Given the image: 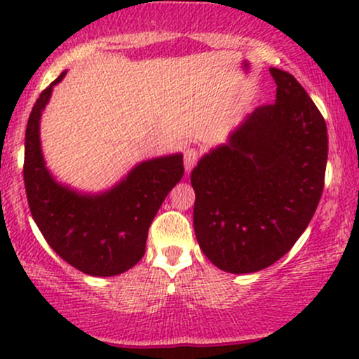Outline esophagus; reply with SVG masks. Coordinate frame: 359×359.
I'll use <instances>...</instances> for the list:
<instances>
[{
  "label": "esophagus",
  "instance_id": "obj_1",
  "mask_svg": "<svg viewBox=\"0 0 359 359\" xmlns=\"http://www.w3.org/2000/svg\"><path fill=\"white\" fill-rule=\"evenodd\" d=\"M197 158H199V154H197L196 148H187V150L184 151V167L187 174L192 170V167L196 165Z\"/></svg>",
  "mask_w": 359,
  "mask_h": 359
}]
</instances>
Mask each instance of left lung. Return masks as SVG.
<instances>
[{"label":"left lung","instance_id":"left-lung-1","mask_svg":"<svg viewBox=\"0 0 359 359\" xmlns=\"http://www.w3.org/2000/svg\"><path fill=\"white\" fill-rule=\"evenodd\" d=\"M270 74L277 84L273 104L246 114L191 174L197 243L229 273H253L288 253L324 189L323 114L292 74L275 67Z\"/></svg>","mask_w":359,"mask_h":359}]
</instances>
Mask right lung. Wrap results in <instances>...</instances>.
I'll use <instances>...</instances> for the list:
<instances>
[{
  "instance_id": "add662e5",
  "label": "right lung",
  "mask_w": 359,
  "mask_h": 359,
  "mask_svg": "<svg viewBox=\"0 0 359 359\" xmlns=\"http://www.w3.org/2000/svg\"><path fill=\"white\" fill-rule=\"evenodd\" d=\"M64 71L36 100L25 133L23 179L32 216L62 259L93 277H114L145 255L148 228L184 175L182 154L140 162L116 185L81 192L50 174L42 154L40 118Z\"/></svg>"
}]
</instances>
